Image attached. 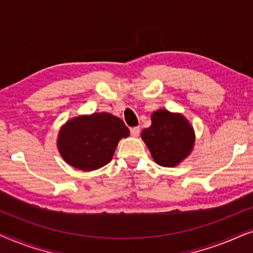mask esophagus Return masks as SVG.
I'll return each instance as SVG.
<instances>
[{
	"label": "esophagus",
	"instance_id": "obj_1",
	"mask_svg": "<svg viewBox=\"0 0 253 253\" xmlns=\"http://www.w3.org/2000/svg\"><path fill=\"white\" fill-rule=\"evenodd\" d=\"M130 132H131V136L138 137V136H139V133H140V127H139V126H133V127H131Z\"/></svg>",
	"mask_w": 253,
	"mask_h": 253
}]
</instances>
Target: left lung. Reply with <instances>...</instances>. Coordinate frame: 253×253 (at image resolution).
I'll list each match as a JSON object with an SVG mask.
<instances>
[{"label": "left lung", "mask_w": 253, "mask_h": 253, "mask_svg": "<svg viewBox=\"0 0 253 253\" xmlns=\"http://www.w3.org/2000/svg\"><path fill=\"white\" fill-rule=\"evenodd\" d=\"M152 157L162 167H172L188 157L195 143L192 126L179 114L160 109L152 115V126L141 131Z\"/></svg>", "instance_id": "8db88e82"}]
</instances>
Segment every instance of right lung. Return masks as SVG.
Wrapping results in <instances>:
<instances>
[{"instance_id": "obj_1", "label": "right lung", "mask_w": 253, "mask_h": 253, "mask_svg": "<svg viewBox=\"0 0 253 253\" xmlns=\"http://www.w3.org/2000/svg\"><path fill=\"white\" fill-rule=\"evenodd\" d=\"M130 131L119 117L109 113L78 116L62 126L57 146L62 158L81 170H95L112 160L121 138Z\"/></svg>"}]
</instances>
